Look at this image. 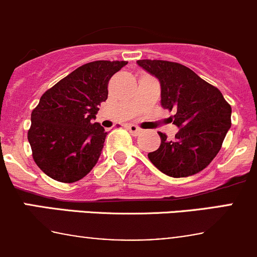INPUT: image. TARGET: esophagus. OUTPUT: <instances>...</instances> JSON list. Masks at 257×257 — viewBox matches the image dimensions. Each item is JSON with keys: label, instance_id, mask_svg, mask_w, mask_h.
Wrapping results in <instances>:
<instances>
[{"label": "esophagus", "instance_id": "obj_1", "mask_svg": "<svg viewBox=\"0 0 257 257\" xmlns=\"http://www.w3.org/2000/svg\"><path fill=\"white\" fill-rule=\"evenodd\" d=\"M126 129H128V131L132 133V136L134 137H138L142 134V129L138 128L137 125H134V124H129V125H126Z\"/></svg>", "mask_w": 257, "mask_h": 257}]
</instances>
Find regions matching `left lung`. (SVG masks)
I'll use <instances>...</instances> for the list:
<instances>
[{
    "label": "left lung",
    "instance_id": "8db88e82",
    "mask_svg": "<svg viewBox=\"0 0 257 257\" xmlns=\"http://www.w3.org/2000/svg\"><path fill=\"white\" fill-rule=\"evenodd\" d=\"M137 63L159 80L162 105L174 110L170 119L179 128L174 141L159 133L160 147L148 158L168 177L198 174L221 149L231 126V107L216 87L183 64L158 59H141Z\"/></svg>",
    "mask_w": 257,
    "mask_h": 257
}]
</instances>
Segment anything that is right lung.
<instances>
[{"label":"right lung","mask_w":257,"mask_h":257,"mask_svg":"<svg viewBox=\"0 0 257 257\" xmlns=\"http://www.w3.org/2000/svg\"><path fill=\"white\" fill-rule=\"evenodd\" d=\"M125 64H83L41 97L31 114L28 142L36 164L49 178L74 183L97 164L108 133L93 120L108 98V82Z\"/></svg>","instance_id":"obj_1"}]
</instances>
